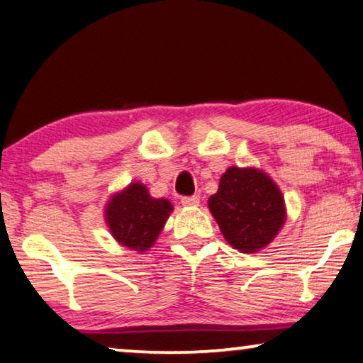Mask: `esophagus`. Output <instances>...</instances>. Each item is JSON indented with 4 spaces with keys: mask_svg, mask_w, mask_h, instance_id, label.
<instances>
[{
    "mask_svg": "<svg viewBox=\"0 0 363 363\" xmlns=\"http://www.w3.org/2000/svg\"><path fill=\"white\" fill-rule=\"evenodd\" d=\"M181 203L184 206H197L200 203V199L197 197V195H192V197H182Z\"/></svg>",
    "mask_w": 363,
    "mask_h": 363,
    "instance_id": "esophagus-1",
    "label": "esophagus"
}]
</instances>
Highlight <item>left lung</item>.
<instances>
[{
    "instance_id": "obj_1",
    "label": "left lung",
    "mask_w": 363,
    "mask_h": 363,
    "mask_svg": "<svg viewBox=\"0 0 363 363\" xmlns=\"http://www.w3.org/2000/svg\"><path fill=\"white\" fill-rule=\"evenodd\" d=\"M208 208L224 239L242 254H255L273 242L286 221L283 194L257 168H228Z\"/></svg>"
}]
</instances>
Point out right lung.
Listing matches in <instances>:
<instances>
[{"instance_id":"obj_1","label":"right lung","mask_w":363,"mask_h":363,"mask_svg":"<svg viewBox=\"0 0 363 363\" xmlns=\"http://www.w3.org/2000/svg\"><path fill=\"white\" fill-rule=\"evenodd\" d=\"M171 211L169 200L153 199L143 184L130 182L109 199L105 220L121 245L143 254L158 239Z\"/></svg>"}]
</instances>
